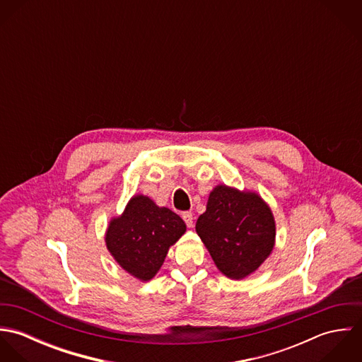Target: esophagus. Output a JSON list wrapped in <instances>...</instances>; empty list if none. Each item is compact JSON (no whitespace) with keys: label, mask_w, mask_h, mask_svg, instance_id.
I'll list each match as a JSON object with an SVG mask.
<instances>
[{"label":"esophagus","mask_w":362,"mask_h":362,"mask_svg":"<svg viewBox=\"0 0 362 362\" xmlns=\"http://www.w3.org/2000/svg\"><path fill=\"white\" fill-rule=\"evenodd\" d=\"M182 218H184L185 224H187L189 228L194 226V216H192V213H189V211L182 213Z\"/></svg>","instance_id":"obj_1"}]
</instances>
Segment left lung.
<instances>
[{
  "label": "left lung",
  "instance_id": "obj_1",
  "mask_svg": "<svg viewBox=\"0 0 362 362\" xmlns=\"http://www.w3.org/2000/svg\"><path fill=\"white\" fill-rule=\"evenodd\" d=\"M195 228L217 269L233 280L257 272L276 243L270 206L257 192L226 184L210 191Z\"/></svg>",
  "mask_w": 362,
  "mask_h": 362
}]
</instances>
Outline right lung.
I'll use <instances>...</instances> for the list:
<instances>
[{"instance_id": "right-lung-1", "label": "right lung", "mask_w": 362, "mask_h": 362, "mask_svg": "<svg viewBox=\"0 0 362 362\" xmlns=\"http://www.w3.org/2000/svg\"><path fill=\"white\" fill-rule=\"evenodd\" d=\"M187 231L184 220L146 195H134L124 211L111 217L104 241L110 255L131 276L149 281L170 247Z\"/></svg>"}]
</instances>
